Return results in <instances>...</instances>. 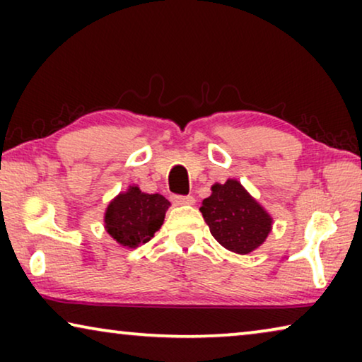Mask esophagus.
<instances>
[{
    "instance_id": "esophagus-1",
    "label": "esophagus",
    "mask_w": 362,
    "mask_h": 362,
    "mask_svg": "<svg viewBox=\"0 0 362 362\" xmlns=\"http://www.w3.org/2000/svg\"><path fill=\"white\" fill-rule=\"evenodd\" d=\"M171 199L176 206H191L196 202V199L192 196H173Z\"/></svg>"
}]
</instances>
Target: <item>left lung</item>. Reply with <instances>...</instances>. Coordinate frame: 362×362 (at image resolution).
Returning <instances> with one entry per match:
<instances>
[{
  "label": "left lung",
  "mask_w": 362,
  "mask_h": 362,
  "mask_svg": "<svg viewBox=\"0 0 362 362\" xmlns=\"http://www.w3.org/2000/svg\"><path fill=\"white\" fill-rule=\"evenodd\" d=\"M199 211L214 239L227 250L245 255L264 244L272 230V217L237 180L211 187Z\"/></svg>",
  "instance_id": "8db88e82"
}]
</instances>
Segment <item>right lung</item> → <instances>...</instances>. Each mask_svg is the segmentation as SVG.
<instances>
[{"label":"right lung","instance_id":"right-lung-1","mask_svg":"<svg viewBox=\"0 0 362 362\" xmlns=\"http://www.w3.org/2000/svg\"><path fill=\"white\" fill-rule=\"evenodd\" d=\"M170 201L161 194H146L130 186L110 201L105 211V229L127 249L145 244L163 226Z\"/></svg>","mask_w":362,"mask_h":362}]
</instances>
